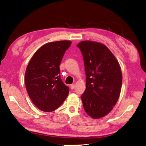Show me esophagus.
Wrapping results in <instances>:
<instances>
[{
	"instance_id": "1",
	"label": "esophagus",
	"mask_w": 146,
	"mask_h": 146,
	"mask_svg": "<svg viewBox=\"0 0 146 146\" xmlns=\"http://www.w3.org/2000/svg\"><path fill=\"white\" fill-rule=\"evenodd\" d=\"M74 87H75V84H72L70 85V88L72 90H73L74 88Z\"/></svg>"
}]
</instances>
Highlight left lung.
<instances>
[{
	"instance_id": "left-lung-1",
	"label": "left lung",
	"mask_w": 146,
	"mask_h": 146,
	"mask_svg": "<svg viewBox=\"0 0 146 146\" xmlns=\"http://www.w3.org/2000/svg\"><path fill=\"white\" fill-rule=\"evenodd\" d=\"M83 56L86 90L81 95L84 110L100 119L113 110L119 99L122 73L118 61L104 44L85 40L78 44Z\"/></svg>"
}]
</instances>
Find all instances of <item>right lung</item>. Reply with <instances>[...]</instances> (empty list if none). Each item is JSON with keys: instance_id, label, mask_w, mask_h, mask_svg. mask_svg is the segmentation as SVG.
<instances>
[{"instance_id": "add662e5", "label": "right lung", "mask_w": 146, "mask_h": 146, "mask_svg": "<svg viewBox=\"0 0 146 146\" xmlns=\"http://www.w3.org/2000/svg\"><path fill=\"white\" fill-rule=\"evenodd\" d=\"M72 42L47 43L36 50L27 65L25 83L27 93L39 110L52 112L66 100L69 88L60 78V65Z\"/></svg>"}]
</instances>
